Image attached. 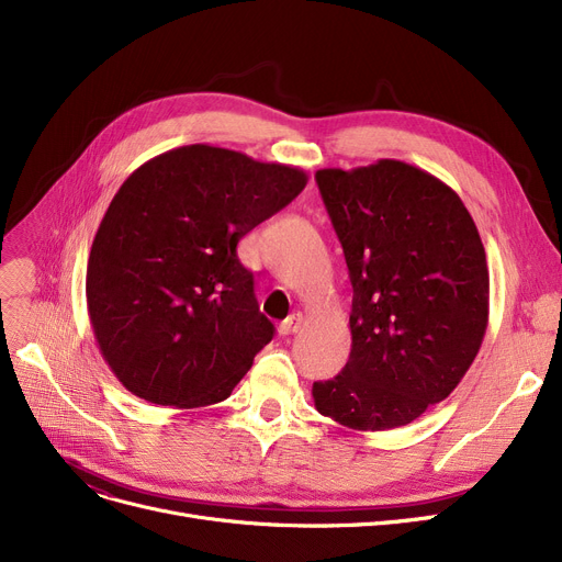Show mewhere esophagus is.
<instances>
[{
	"label": "esophagus",
	"mask_w": 562,
	"mask_h": 562,
	"mask_svg": "<svg viewBox=\"0 0 562 562\" xmlns=\"http://www.w3.org/2000/svg\"><path fill=\"white\" fill-rule=\"evenodd\" d=\"M301 323H303V314H291L289 318H284V321L280 323L278 330H280L282 337H289V335H293V333H299Z\"/></svg>",
	"instance_id": "esophagus-1"
}]
</instances>
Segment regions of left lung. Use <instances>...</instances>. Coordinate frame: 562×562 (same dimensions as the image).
Segmentation results:
<instances>
[{
    "label": "left lung",
    "mask_w": 562,
    "mask_h": 562,
    "mask_svg": "<svg viewBox=\"0 0 562 562\" xmlns=\"http://www.w3.org/2000/svg\"><path fill=\"white\" fill-rule=\"evenodd\" d=\"M352 284L350 358L314 405L352 430H390L445 401L490 314L481 234L460 195L396 159L316 170Z\"/></svg>",
    "instance_id": "obj_1"
}]
</instances>
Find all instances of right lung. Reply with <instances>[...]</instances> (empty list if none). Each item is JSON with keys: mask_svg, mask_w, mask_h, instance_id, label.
Listing matches in <instances>:
<instances>
[{"mask_svg": "<svg viewBox=\"0 0 562 562\" xmlns=\"http://www.w3.org/2000/svg\"><path fill=\"white\" fill-rule=\"evenodd\" d=\"M305 184L301 168L204 143L127 177L86 269L88 316L125 390L187 409L232 394L276 330L236 244Z\"/></svg>", "mask_w": 562, "mask_h": 562, "instance_id": "right-lung-1", "label": "right lung"}]
</instances>
